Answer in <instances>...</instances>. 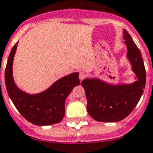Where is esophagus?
Segmentation results:
<instances>
[{
  "label": "esophagus",
  "mask_w": 153,
  "mask_h": 153,
  "mask_svg": "<svg viewBox=\"0 0 153 153\" xmlns=\"http://www.w3.org/2000/svg\"><path fill=\"white\" fill-rule=\"evenodd\" d=\"M85 78H86L85 72H84V71H81V72L79 73V79H80L81 82H82L83 79H85Z\"/></svg>",
  "instance_id": "34e87169"
}]
</instances>
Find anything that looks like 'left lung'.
Masks as SVG:
<instances>
[{
    "label": "left lung",
    "mask_w": 153,
    "mask_h": 153,
    "mask_svg": "<svg viewBox=\"0 0 153 153\" xmlns=\"http://www.w3.org/2000/svg\"><path fill=\"white\" fill-rule=\"evenodd\" d=\"M127 57L137 81L132 84L109 85L99 78H85L82 82L87 99V111L99 122L115 123L128 116L138 104L144 91L146 74L139 49L126 30H123Z\"/></svg>",
    "instance_id": "obj_1"
}]
</instances>
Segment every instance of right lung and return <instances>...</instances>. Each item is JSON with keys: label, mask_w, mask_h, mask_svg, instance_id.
<instances>
[{"label": "right lung", "mask_w": 153, "mask_h": 153, "mask_svg": "<svg viewBox=\"0 0 153 153\" xmlns=\"http://www.w3.org/2000/svg\"><path fill=\"white\" fill-rule=\"evenodd\" d=\"M18 42L14 45L5 68V85L10 99L21 115L36 126L60 123L65 116V99L75 86L80 84L78 72L60 78L47 90L29 95L17 87L13 79L12 66Z\"/></svg>", "instance_id": "obj_1"}]
</instances>
